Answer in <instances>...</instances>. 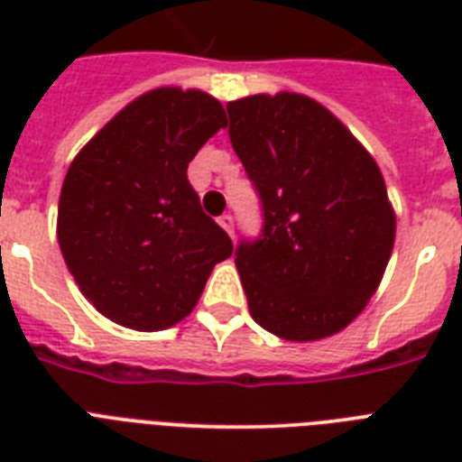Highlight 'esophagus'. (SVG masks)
<instances>
[{
  "label": "esophagus",
  "instance_id": "obj_1",
  "mask_svg": "<svg viewBox=\"0 0 462 462\" xmlns=\"http://www.w3.org/2000/svg\"><path fill=\"white\" fill-rule=\"evenodd\" d=\"M217 225H220V227H223V230L230 235V237H235V220H232V216H227V213H225V216H220L217 217Z\"/></svg>",
  "mask_w": 462,
  "mask_h": 462
}]
</instances>
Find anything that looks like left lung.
Wrapping results in <instances>:
<instances>
[{"label": "left lung", "mask_w": 462, "mask_h": 462, "mask_svg": "<svg viewBox=\"0 0 462 462\" xmlns=\"http://www.w3.org/2000/svg\"><path fill=\"white\" fill-rule=\"evenodd\" d=\"M230 141L259 191L263 230L235 252L252 319L282 340L336 336L379 288L395 213L376 160L300 93L227 103Z\"/></svg>", "instance_id": "left-lung-1"}]
</instances>
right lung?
I'll use <instances>...</instances> for the list:
<instances>
[{
	"label": "right lung",
	"instance_id": "add662e5",
	"mask_svg": "<svg viewBox=\"0 0 462 462\" xmlns=\"http://www.w3.org/2000/svg\"><path fill=\"white\" fill-rule=\"evenodd\" d=\"M227 125L220 100L162 86L119 110L69 165L57 239L93 307L134 330L191 314L232 239L203 213L187 167Z\"/></svg>",
	"mask_w": 462,
	"mask_h": 462
}]
</instances>
